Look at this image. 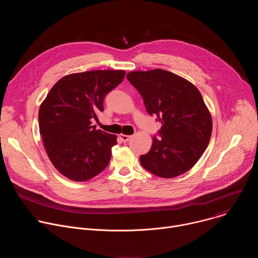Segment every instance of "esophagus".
I'll list each match as a JSON object with an SVG mask.
<instances>
[{"label": "esophagus", "mask_w": 258, "mask_h": 258, "mask_svg": "<svg viewBox=\"0 0 258 258\" xmlns=\"http://www.w3.org/2000/svg\"><path fill=\"white\" fill-rule=\"evenodd\" d=\"M119 139L122 141V142H127V141H130L131 139H132V136H130V135H123V134H120L119 135Z\"/></svg>", "instance_id": "esophagus-1"}]
</instances>
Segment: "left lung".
I'll return each mask as SVG.
<instances>
[{"mask_svg": "<svg viewBox=\"0 0 258 258\" xmlns=\"http://www.w3.org/2000/svg\"><path fill=\"white\" fill-rule=\"evenodd\" d=\"M128 82L143 97L147 112L162 123L150 151L140 157L151 173L171 178L190 170L207 148L212 118L199 90L163 69L132 71Z\"/></svg>", "mask_w": 258, "mask_h": 258, "instance_id": "obj_1", "label": "left lung"}]
</instances>
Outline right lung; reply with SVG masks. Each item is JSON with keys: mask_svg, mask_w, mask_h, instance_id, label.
I'll return each mask as SVG.
<instances>
[{"mask_svg": "<svg viewBox=\"0 0 258 258\" xmlns=\"http://www.w3.org/2000/svg\"><path fill=\"white\" fill-rule=\"evenodd\" d=\"M124 70H91L59 80L40 106L39 125L54 167L75 181H87L108 165L116 136L92 125L105 96L124 79Z\"/></svg>", "mask_w": 258, "mask_h": 258, "instance_id": "obj_1", "label": "right lung"}]
</instances>
